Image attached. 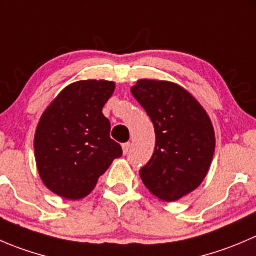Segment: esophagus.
<instances>
[{
	"instance_id": "1",
	"label": "esophagus",
	"mask_w": 256,
	"mask_h": 256,
	"mask_svg": "<svg viewBox=\"0 0 256 256\" xmlns=\"http://www.w3.org/2000/svg\"><path fill=\"white\" fill-rule=\"evenodd\" d=\"M130 148H131V144H130V142L122 144V150H124V154H125V155L128 152V150H130Z\"/></svg>"
}]
</instances>
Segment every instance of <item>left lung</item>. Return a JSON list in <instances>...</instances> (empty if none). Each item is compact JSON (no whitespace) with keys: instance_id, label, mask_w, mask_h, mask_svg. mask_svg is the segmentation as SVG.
Wrapping results in <instances>:
<instances>
[{"instance_id":"8db88e82","label":"left lung","mask_w":256,"mask_h":256,"mask_svg":"<svg viewBox=\"0 0 256 256\" xmlns=\"http://www.w3.org/2000/svg\"><path fill=\"white\" fill-rule=\"evenodd\" d=\"M131 94L155 128L152 158L140 168L144 185L162 202L194 191L206 176L215 151L209 116L186 90L166 81L140 80Z\"/></svg>"}]
</instances>
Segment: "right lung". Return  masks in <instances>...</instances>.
Masks as SVG:
<instances>
[{
	"instance_id": "obj_1",
	"label": "right lung",
	"mask_w": 256,
	"mask_h": 256,
	"mask_svg": "<svg viewBox=\"0 0 256 256\" xmlns=\"http://www.w3.org/2000/svg\"><path fill=\"white\" fill-rule=\"evenodd\" d=\"M114 91L110 81H78L62 90L42 115L34 156L42 181L54 194L68 200L88 196L122 155L102 114Z\"/></svg>"
}]
</instances>
